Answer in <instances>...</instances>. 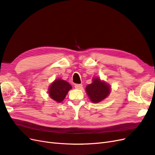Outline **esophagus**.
<instances>
[{
  "label": "esophagus",
  "instance_id": "1",
  "mask_svg": "<svg viewBox=\"0 0 155 155\" xmlns=\"http://www.w3.org/2000/svg\"><path fill=\"white\" fill-rule=\"evenodd\" d=\"M74 88H76V89H82V84H75L74 85Z\"/></svg>",
  "mask_w": 155,
  "mask_h": 155
}]
</instances>
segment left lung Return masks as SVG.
<instances>
[{
	"label": "left lung",
	"mask_w": 155,
	"mask_h": 155,
	"mask_svg": "<svg viewBox=\"0 0 155 155\" xmlns=\"http://www.w3.org/2000/svg\"><path fill=\"white\" fill-rule=\"evenodd\" d=\"M86 91L91 101L99 103L109 96L110 87L105 81H101L100 78L96 77L92 79V84L86 87Z\"/></svg>",
	"instance_id": "1"
}]
</instances>
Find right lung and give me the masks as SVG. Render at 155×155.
Here are the masks:
<instances>
[{"mask_svg":"<svg viewBox=\"0 0 155 155\" xmlns=\"http://www.w3.org/2000/svg\"><path fill=\"white\" fill-rule=\"evenodd\" d=\"M72 86L67 81L58 78L51 83L48 88L49 96L55 101L61 103Z\"/></svg>","mask_w":155,"mask_h":155,"instance_id":"add662e5","label":"right lung"}]
</instances>
